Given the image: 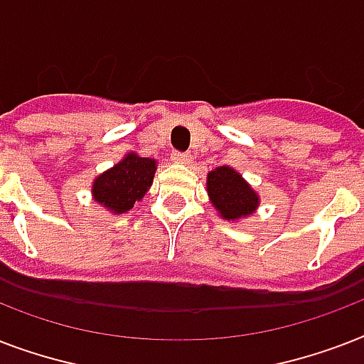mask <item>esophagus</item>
Masks as SVG:
<instances>
[{"label": "esophagus", "mask_w": 364, "mask_h": 364, "mask_svg": "<svg viewBox=\"0 0 364 364\" xmlns=\"http://www.w3.org/2000/svg\"><path fill=\"white\" fill-rule=\"evenodd\" d=\"M171 160L177 164H188L191 162V154L187 153H171Z\"/></svg>", "instance_id": "1"}]
</instances>
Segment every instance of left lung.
Here are the masks:
<instances>
[{
  "label": "left lung",
  "instance_id": "1",
  "mask_svg": "<svg viewBox=\"0 0 364 364\" xmlns=\"http://www.w3.org/2000/svg\"><path fill=\"white\" fill-rule=\"evenodd\" d=\"M208 196L225 221L238 223L259 210V193L230 166H219L208 173Z\"/></svg>",
  "mask_w": 364,
  "mask_h": 364
}]
</instances>
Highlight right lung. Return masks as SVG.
Returning <instances> with one entry per match:
<instances>
[{
  "label": "right lung",
  "instance_id": "obj_1",
  "mask_svg": "<svg viewBox=\"0 0 364 364\" xmlns=\"http://www.w3.org/2000/svg\"><path fill=\"white\" fill-rule=\"evenodd\" d=\"M156 160L126 153L113 168L100 173L92 181L94 202L113 215L128 213L136 202L143 200L153 185Z\"/></svg>",
  "mask_w": 364,
  "mask_h": 364
}]
</instances>
